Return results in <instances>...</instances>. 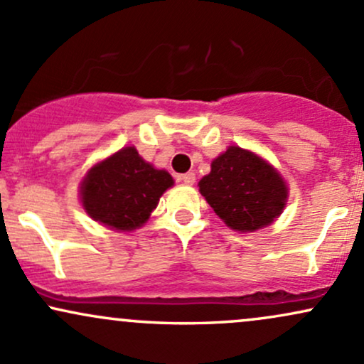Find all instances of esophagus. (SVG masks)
<instances>
[{
    "instance_id": "obj_1",
    "label": "esophagus",
    "mask_w": 364,
    "mask_h": 364,
    "mask_svg": "<svg viewBox=\"0 0 364 364\" xmlns=\"http://www.w3.org/2000/svg\"><path fill=\"white\" fill-rule=\"evenodd\" d=\"M181 179H183V183H185V185H195L196 176H195V173H186V174H183Z\"/></svg>"
}]
</instances>
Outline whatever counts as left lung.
Masks as SVG:
<instances>
[{
  "instance_id": "8db88e82",
  "label": "left lung",
  "mask_w": 364,
  "mask_h": 364,
  "mask_svg": "<svg viewBox=\"0 0 364 364\" xmlns=\"http://www.w3.org/2000/svg\"><path fill=\"white\" fill-rule=\"evenodd\" d=\"M200 193L231 229L253 232L272 224L287 202V185L260 156L229 147L212 161L198 183Z\"/></svg>"
}]
</instances>
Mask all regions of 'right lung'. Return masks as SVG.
Returning a JSON list of instances; mask_svg holds the SVG:
<instances>
[{"label": "right lung", "mask_w": 364, "mask_h": 364, "mask_svg": "<svg viewBox=\"0 0 364 364\" xmlns=\"http://www.w3.org/2000/svg\"><path fill=\"white\" fill-rule=\"evenodd\" d=\"M173 185L168 171L145 162L135 147H124L89 169L80 200L92 219L127 232L147 223L159 198Z\"/></svg>", "instance_id": "obj_1"}]
</instances>
